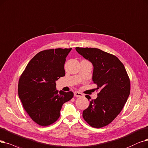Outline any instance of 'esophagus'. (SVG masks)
<instances>
[{
  "label": "esophagus",
  "mask_w": 148,
  "mask_h": 148,
  "mask_svg": "<svg viewBox=\"0 0 148 148\" xmlns=\"http://www.w3.org/2000/svg\"><path fill=\"white\" fill-rule=\"evenodd\" d=\"M74 97H83V94H82L81 92H79L78 91H75L74 92Z\"/></svg>",
  "instance_id": "1"
}]
</instances>
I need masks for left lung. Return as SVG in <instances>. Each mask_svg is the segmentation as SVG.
<instances>
[{"label":"left lung","instance_id":"left-lung-1","mask_svg":"<svg viewBox=\"0 0 148 148\" xmlns=\"http://www.w3.org/2000/svg\"><path fill=\"white\" fill-rule=\"evenodd\" d=\"M79 54L94 66L92 81L101 89L97 97L89 101L83 117L92 127H104L115 119L123 109L130 94V80L125 68L114 55L98 48H79ZM85 97L91 99L90 96Z\"/></svg>","mask_w":148,"mask_h":148}]
</instances>
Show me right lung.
Returning <instances> with one entry per match:
<instances>
[{"instance_id": "1", "label": "right lung", "mask_w": 148, "mask_h": 148, "mask_svg": "<svg viewBox=\"0 0 148 148\" xmlns=\"http://www.w3.org/2000/svg\"><path fill=\"white\" fill-rule=\"evenodd\" d=\"M72 48L40 51L32 59L21 75L18 94L23 108L34 122L50 125L60 115L62 105L71 99L73 92L59 91L56 81L65 76L64 65Z\"/></svg>"}]
</instances>
